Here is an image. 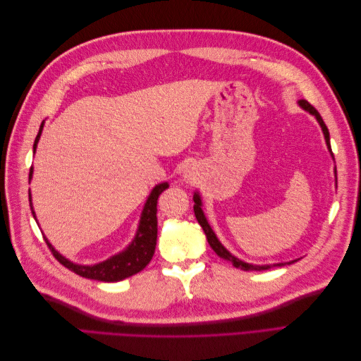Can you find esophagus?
Returning a JSON list of instances; mask_svg holds the SVG:
<instances>
[{
  "instance_id": "34e87169",
  "label": "esophagus",
  "mask_w": 361,
  "mask_h": 361,
  "mask_svg": "<svg viewBox=\"0 0 361 361\" xmlns=\"http://www.w3.org/2000/svg\"><path fill=\"white\" fill-rule=\"evenodd\" d=\"M185 178H187L188 180H191V179H194V176H192V173L191 171H187V174H185Z\"/></svg>"
}]
</instances>
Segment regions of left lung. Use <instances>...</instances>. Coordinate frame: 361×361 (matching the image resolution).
<instances>
[{
  "label": "left lung",
  "mask_w": 361,
  "mask_h": 361,
  "mask_svg": "<svg viewBox=\"0 0 361 361\" xmlns=\"http://www.w3.org/2000/svg\"><path fill=\"white\" fill-rule=\"evenodd\" d=\"M300 105L304 108V110H307L310 114H313L316 118H318V122H319V125H321V128H322V130H324V135H325L326 146H329V149H330V152H331L329 128H326V125L324 123V120H322L321 114L318 113V110H316V108H314L312 104H309V102L305 101V99H301V101H300ZM331 154H333V152H331ZM194 203H195V204H194V214H195V218H197L199 224H200V226H202V228H203V232H204V235H206V238H207V243H209V245L212 247V250L215 251V253H216L218 256L223 257V259H226V260H228V262H232V265H233V267H236V268H241V269H244V271H262V269H268V268H269V265L257 267V265H250V264H245V262L239 260V259H236L235 256H232L231 253H228V251H227V250L220 244V241H218V239H216L215 233L212 232L211 226L207 224L206 218H204V215H203V211H202V200H200V197H199V194H194ZM289 264H292V262H289ZM280 265H283V264H280Z\"/></svg>",
  "instance_id": "8db88e82"
}]
</instances>
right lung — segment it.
Segmentation results:
<instances>
[{
    "label": "right lung",
    "mask_w": 361,
    "mask_h": 361,
    "mask_svg": "<svg viewBox=\"0 0 361 361\" xmlns=\"http://www.w3.org/2000/svg\"><path fill=\"white\" fill-rule=\"evenodd\" d=\"M43 129V122L40 125L39 134L35 140V146H32V150H36L37 141L40 138ZM32 174V167L30 169V174L28 179H31ZM169 188V183L164 182L157 185L152 191L150 197L147 199V203L143 209V214H141V220H140V227L137 236L134 239V243L128 247V250L122 251L116 256H113L111 259H108L102 264H97L93 267H82V265H75L72 262H69L68 259H64L60 253H57L54 247L48 243V239L45 238V243L48 244L51 253L54 255L60 264L63 267H66L68 269L73 271L75 274H78L81 277L85 279H92V280H99V281H120L123 279H128L130 276L137 274L141 269H145L147 267L149 262L154 257L155 253V247H157V238H158V218H157V204H158V199L162 191H166ZM30 199V207L31 206V195L28 194ZM32 212V216H35V211Z\"/></svg>",
    "instance_id": "obj_1"
}]
</instances>
